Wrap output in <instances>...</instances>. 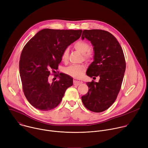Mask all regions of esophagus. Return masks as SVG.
Wrapping results in <instances>:
<instances>
[{
	"instance_id": "obj_1",
	"label": "esophagus",
	"mask_w": 148,
	"mask_h": 148,
	"mask_svg": "<svg viewBox=\"0 0 148 148\" xmlns=\"http://www.w3.org/2000/svg\"><path fill=\"white\" fill-rule=\"evenodd\" d=\"M82 81L81 80H78L76 79H74L73 81V84L74 86H79L81 84H82Z\"/></svg>"
}]
</instances>
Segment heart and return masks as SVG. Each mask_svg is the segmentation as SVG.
Here are the masks:
<instances>
[{
	"instance_id": "heart-1",
	"label": "heart",
	"mask_w": 148,
	"mask_h": 148,
	"mask_svg": "<svg viewBox=\"0 0 148 148\" xmlns=\"http://www.w3.org/2000/svg\"><path fill=\"white\" fill-rule=\"evenodd\" d=\"M74 48L81 54H84V58L89 60L91 58L92 55L90 51V45L87 41L79 40L77 41L74 44ZM69 49L66 48L63 50L61 54V60L62 61H67L69 58ZM86 69L83 66H71L64 70L65 74L75 78L81 77L84 73L85 72Z\"/></svg>"
}]
</instances>
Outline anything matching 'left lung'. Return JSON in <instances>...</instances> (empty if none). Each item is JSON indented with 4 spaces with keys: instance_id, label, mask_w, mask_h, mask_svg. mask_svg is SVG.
I'll use <instances>...</instances> for the list:
<instances>
[{
    "instance_id": "1",
    "label": "left lung",
    "mask_w": 148,
    "mask_h": 148,
    "mask_svg": "<svg viewBox=\"0 0 148 148\" xmlns=\"http://www.w3.org/2000/svg\"><path fill=\"white\" fill-rule=\"evenodd\" d=\"M81 37L90 40L94 46V60L87 75L99 77L98 82H87L89 90L81 99L88 110L101 112L111 106L119 92L126 69L125 56L119 42L107 31L84 30Z\"/></svg>"
}]
</instances>
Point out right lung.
I'll return each mask as SVG.
<instances>
[{
	"label": "right lung",
	"mask_w": 148,
	"mask_h": 148,
	"mask_svg": "<svg viewBox=\"0 0 148 148\" xmlns=\"http://www.w3.org/2000/svg\"><path fill=\"white\" fill-rule=\"evenodd\" d=\"M82 32V30L43 29L23 47L19 73L24 94L35 108L43 111L55 108L66 90L73 86V78L67 74H54L59 79L53 82L49 81V75L58 69L63 50L78 39Z\"/></svg>",
	"instance_id": "add662e5"
}]
</instances>
